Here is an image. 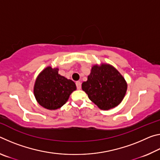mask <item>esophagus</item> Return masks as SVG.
I'll return each instance as SVG.
<instances>
[{
  "mask_svg": "<svg viewBox=\"0 0 160 160\" xmlns=\"http://www.w3.org/2000/svg\"><path fill=\"white\" fill-rule=\"evenodd\" d=\"M76 87H77V89L78 90H80L81 89V82H80V81H77L76 82Z\"/></svg>",
  "mask_w": 160,
  "mask_h": 160,
  "instance_id": "obj_1",
  "label": "esophagus"
}]
</instances>
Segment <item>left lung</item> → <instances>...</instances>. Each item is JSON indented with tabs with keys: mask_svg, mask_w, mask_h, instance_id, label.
<instances>
[{
	"mask_svg": "<svg viewBox=\"0 0 160 160\" xmlns=\"http://www.w3.org/2000/svg\"><path fill=\"white\" fill-rule=\"evenodd\" d=\"M82 89L100 109L109 110L122 102L127 90L124 78L109 64L94 65Z\"/></svg>",
	"mask_w": 160,
	"mask_h": 160,
	"instance_id": "obj_1",
	"label": "left lung"
}]
</instances>
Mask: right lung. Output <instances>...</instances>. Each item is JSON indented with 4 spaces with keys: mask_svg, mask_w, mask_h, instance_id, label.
Masks as SVG:
<instances>
[{
    "mask_svg": "<svg viewBox=\"0 0 160 160\" xmlns=\"http://www.w3.org/2000/svg\"><path fill=\"white\" fill-rule=\"evenodd\" d=\"M76 90L73 81L58 74V68H46L35 81L34 94L37 102L45 109L55 110L66 104Z\"/></svg>",
    "mask_w": 160,
    "mask_h": 160,
    "instance_id": "add662e5",
    "label": "right lung"
}]
</instances>
